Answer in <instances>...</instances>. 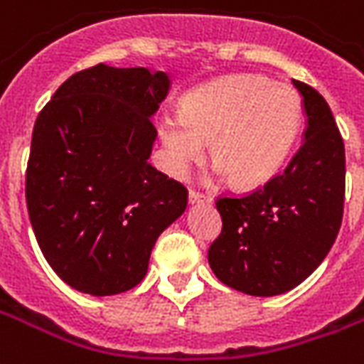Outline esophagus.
<instances>
[{
    "label": "esophagus",
    "instance_id": "34e87169",
    "mask_svg": "<svg viewBox=\"0 0 364 364\" xmlns=\"http://www.w3.org/2000/svg\"><path fill=\"white\" fill-rule=\"evenodd\" d=\"M188 204H212V198L210 196H204V194L196 193V191H191L188 193Z\"/></svg>",
    "mask_w": 364,
    "mask_h": 364
}]
</instances>
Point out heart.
Here are the masks:
<instances>
[{
    "label": "heart",
    "mask_w": 364,
    "mask_h": 364,
    "mask_svg": "<svg viewBox=\"0 0 364 364\" xmlns=\"http://www.w3.org/2000/svg\"><path fill=\"white\" fill-rule=\"evenodd\" d=\"M304 105L287 83L262 74H227L196 85L181 101V112L158 116L156 129L168 171L185 177L210 154L213 173L237 187L271 181L299 137Z\"/></svg>",
    "instance_id": "1"
}]
</instances>
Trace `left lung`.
<instances>
[{"instance_id": "left-lung-1", "label": "left lung", "mask_w": 364, "mask_h": 364, "mask_svg": "<svg viewBox=\"0 0 364 364\" xmlns=\"http://www.w3.org/2000/svg\"><path fill=\"white\" fill-rule=\"evenodd\" d=\"M305 112L304 143L287 170L242 198H219L223 229L208 262L219 281L250 296L292 290L323 263L343 215L346 149L328 102L292 80Z\"/></svg>"}]
</instances>
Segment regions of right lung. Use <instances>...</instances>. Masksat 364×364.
I'll return each mask as SVG.
<instances>
[{"label": "right lung", "mask_w": 364, "mask_h": 364, "mask_svg": "<svg viewBox=\"0 0 364 364\" xmlns=\"http://www.w3.org/2000/svg\"><path fill=\"white\" fill-rule=\"evenodd\" d=\"M171 80L149 68L76 72L38 116L26 204L47 263L77 292L114 296L145 279L187 188L152 168L151 118Z\"/></svg>", "instance_id": "right-lung-1"}]
</instances>
